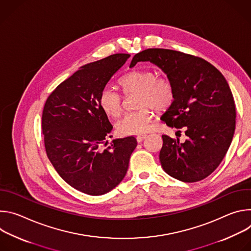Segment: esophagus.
Masks as SVG:
<instances>
[{"mask_svg": "<svg viewBox=\"0 0 251 251\" xmlns=\"http://www.w3.org/2000/svg\"><path fill=\"white\" fill-rule=\"evenodd\" d=\"M146 137H147V135H141V136H137V142L138 143H140V142H142L143 140H144V139H146Z\"/></svg>", "mask_w": 251, "mask_h": 251, "instance_id": "obj_1", "label": "esophagus"}]
</instances>
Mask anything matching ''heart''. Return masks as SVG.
Segmentation results:
<instances>
[{
    "label": "heart",
    "instance_id": "obj_1",
    "mask_svg": "<svg viewBox=\"0 0 251 251\" xmlns=\"http://www.w3.org/2000/svg\"><path fill=\"white\" fill-rule=\"evenodd\" d=\"M125 93L139 92V107L142 109L125 113L115 124L121 135H140L151 128L152 112L146 106L157 111H165L172 105L175 92L172 82L167 77H158L152 70H134L120 80ZM101 109L111 117H116L122 110V96L111 86H105L99 94Z\"/></svg>",
    "mask_w": 251,
    "mask_h": 251
}]
</instances>
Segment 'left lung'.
<instances>
[{
    "instance_id": "1",
    "label": "left lung",
    "mask_w": 251,
    "mask_h": 251,
    "mask_svg": "<svg viewBox=\"0 0 251 251\" xmlns=\"http://www.w3.org/2000/svg\"><path fill=\"white\" fill-rule=\"evenodd\" d=\"M139 61L157 65L172 82L175 98L161 119L170 127L184 128L188 137L182 143L162 136L164 171L185 183L203 180L222 163L235 130V104L227 81L206 60L176 50H145L134 55L130 66Z\"/></svg>"
}]
</instances>
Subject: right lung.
Instances as JSON below:
<instances>
[{"instance_id": "add662e5", "label": "right lung", "mask_w": 251, "mask_h": 251, "mask_svg": "<svg viewBox=\"0 0 251 251\" xmlns=\"http://www.w3.org/2000/svg\"><path fill=\"white\" fill-rule=\"evenodd\" d=\"M129 57L116 53L81 66L51 92L44 107L47 155L69 186L87 195L101 196L118 186L137 146L131 136L99 149L113 128L99 94Z\"/></svg>"}]
</instances>
